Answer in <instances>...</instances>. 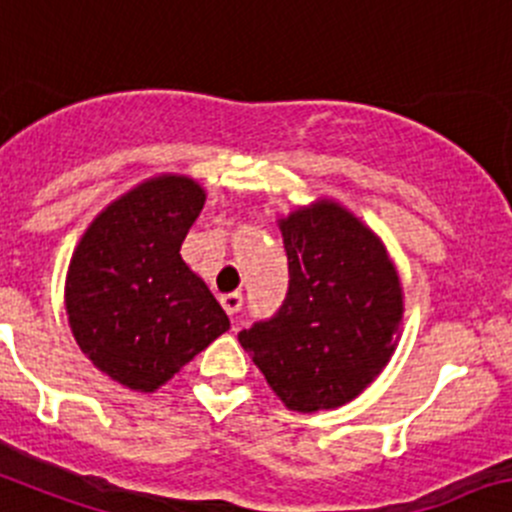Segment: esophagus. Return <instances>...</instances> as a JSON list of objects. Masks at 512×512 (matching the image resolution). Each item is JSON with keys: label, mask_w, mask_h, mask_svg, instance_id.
I'll list each match as a JSON object with an SVG mask.
<instances>
[{"label": "esophagus", "mask_w": 512, "mask_h": 512, "mask_svg": "<svg viewBox=\"0 0 512 512\" xmlns=\"http://www.w3.org/2000/svg\"><path fill=\"white\" fill-rule=\"evenodd\" d=\"M221 306H223V311H226L228 316H236L238 311H241V306H243V296L238 294V291H233V294H223L221 296Z\"/></svg>", "instance_id": "1"}]
</instances>
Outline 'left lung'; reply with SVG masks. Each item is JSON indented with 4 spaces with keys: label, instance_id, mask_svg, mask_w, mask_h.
<instances>
[{
    "label": "left lung",
    "instance_id": "8db88e82",
    "mask_svg": "<svg viewBox=\"0 0 512 512\" xmlns=\"http://www.w3.org/2000/svg\"><path fill=\"white\" fill-rule=\"evenodd\" d=\"M281 236L284 304L238 332V342L286 407H342L392 357L402 321L397 271L379 238L334 203L291 213Z\"/></svg>",
    "mask_w": 512,
    "mask_h": 512
}]
</instances>
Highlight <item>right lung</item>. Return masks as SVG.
<instances>
[{
  "label": "right lung",
  "instance_id": "right-lung-1",
  "mask_svg": "<svg viewBox=\"0 0 512 512\" xmlns=\"http://www.w3.org/2000/svg\"><path fill=\"white\" fill-rule=\"evenodd\" d=\"M203 203L206 193L191 178L148 180L107 206L72 256V334L92 364L125 387L153 392L231 326L180 259Z\"/></svg>",
  "mask_w": 512,
  "mask_h": 512
}]
</instances>
